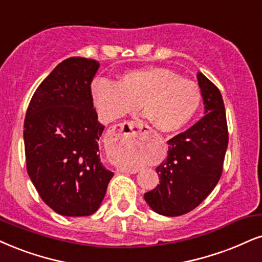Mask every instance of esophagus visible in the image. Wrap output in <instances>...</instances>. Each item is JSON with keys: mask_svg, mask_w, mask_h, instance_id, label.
I'll use <instances>...</instances> for the list:
<instances>
[{"mask_svg": "<svg viewBox=\"0 0 262 262\" xmlns=\"http://www.w3.org/2000/svg\"><path fill=\"white\" fill-rule=\"evenodd\" d=\"M125 128H131V130L132 128H136L138 132L142 131V126L136 124V122H124V124L113 126L111 132L116 136V135H121L122 131H124ZM119 171H120V172H125V173H136L138 170L137 169H120Z\"/></svg>", "mask_w": 262, "mask_h": 262, "instance_id": "obj_1", "label": "esophagus"}]
</instances>
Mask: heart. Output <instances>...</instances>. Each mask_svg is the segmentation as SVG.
Here are the masks:
<instances>
[{
  "mask_svg": "<svg viewBox=\"0 0 262 262\" xmlns=\"http://www.w3.org/2000/svg\"><path fill=\"white\" fill-rule=\"evenodd\" d=\"M95 104L103 118L116 120L142 108L154 128L173 134L193 120L202 102L198 83L182 79L167 68H147L125 73L118 83L97 81L92 86ZM121 166H130L122 164Z\"/></svg>",
  "mask_w": 262,
  "mask_h": 262,
  "instance_id": "heart-1",
  "label": "heart"
}]
</instances>
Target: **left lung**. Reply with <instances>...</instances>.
<instances>
[{
    "label": "left lung",
    "instance_id": "1",
    "mask_svg": "<svg viewBox=\"0 0 262 262\" xmlns=\"http://www.w3.org/2000/svg\"><path fill=\"white\" fill-rule=\"evenodd\" d=\"M205 115L192 127L167 141V158L159 166L160 185L144 193L154 211L181 216L208 196L224 170L228 130L220 90L202 73L196 74Z\"/></svg>",
    "mask_w": 262,
    "mask_h": 262
}]
</instances>
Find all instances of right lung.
Returning <instances> with one entry per match:
<instances>
[{"label": "right lung", "instance_id": "add662e5", "mask_svg": "<svg viewBox=\"0 0 262 262\" xmlns=\"http://www.w3.org/2000/svg\"><path fill=\"white\" fill-rule=\"evenodd\" d=\"M98 68L95 59L63 60L37 87L25 115L29 177L41 199L63 216L96 212L114 175L99 158L104 126L91 93Z\"/></svg>", "mask_w": 262, "mask_h": 262}]
</instances>
